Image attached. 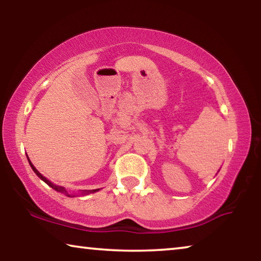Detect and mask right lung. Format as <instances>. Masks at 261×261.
Returning a JSON list of instances; mask_svg holds the SVG:
<instances>
[{"label":"right lung","instance_id":"right-lung-1","mask_svg":"<svg viewBox=\"0 0 261 261\" xmlns=\"http://www.w3.org/2000/svg\"><path fill=\"white\" fill-rule=\"evenodd\" d=\"M28 159H29V158H28ZM29 162H30V166L32 167V169H33L34 173L37 174V175H38V177H40V178L43 180V182H45L46 184L49 185L50 188H53L54 190H56V191H59V192H64L65 194H67L68 197H71V196H70V194H68V193H67V191H65V189H64L63 187H60V185H55V184H53V183H51V182H49V180H48L46 177H43V176H42L40 173H39V171H38L37 169H35V168H34V166L32 165V163H31L30 159H29ZM95 191H98V190H91V191H84V194H86V193H88V192H95Z\"/></svg>","mask_w":261,"mask_h":261}]
</instances>
